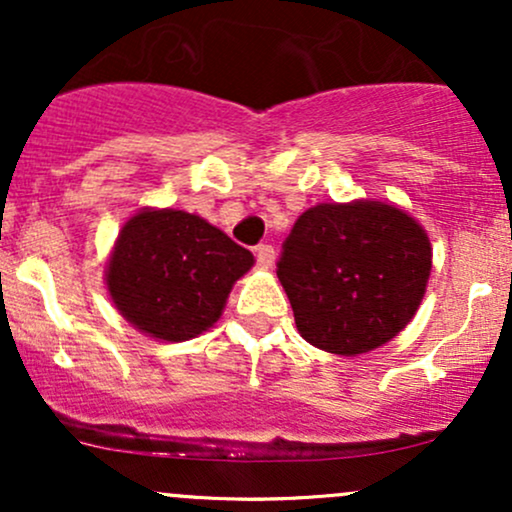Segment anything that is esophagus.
Wrapping results in <instances>:
<instances>
[{
	"instance_id": "1",
	"label": "esophagus",
	"mask_w": 512,
	"mask_h": 512,
	"mask_svg": "<svg viewBox=\"0 0 512 512\" xmlns=\"http://www.w3.org/2000/svg\"><path fill=\"white\" fill-rule=\"evenodd\" d=\"M255 257H257V264H260L262 269H269L274 264V248L269 243H260L255 248Z\"/></svg>"
}]
</instances>
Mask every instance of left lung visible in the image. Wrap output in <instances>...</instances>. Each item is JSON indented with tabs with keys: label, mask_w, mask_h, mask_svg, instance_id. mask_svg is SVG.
I'll use <instances>...</instances> for the list:
<instances>
[{
	"label": "left lung",
	"mask_w": 512,
	"mask_h": 512,
	"mask_svg": "<svg viewBox=\"0 0 512 512\" xmlns=\"http://www.w3.org/2000/svg\"><path fill=\"white\" fill-rule=\"evenodd\" d=\"M276 276L305 342L339 356L378 349L419 310L431 240L395 204L356 199L303 211Z\"/></svg>",
	"instance_id": "left-lung-1"
}]
</instances>
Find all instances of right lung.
Returning <instances> with one entry per match:
<instances>
[{
  "instance_id": "1",
  "label": "right lung",
  "mask_w": 512,
  "mask_h": 512,
  "mask_svg": "<svg viewBox=\"0 0 512 512\" xmlns=\"http://www.w3.org/2000/svg\"><path fill=\"white\" fill-rule=\"evenodd\" d=\"M252 264L250 250L202 216L142 209L115 240L105 284L115 308L139 332L185 342L219 320L233 284Z\"/></svg>"
}]
</instances>
